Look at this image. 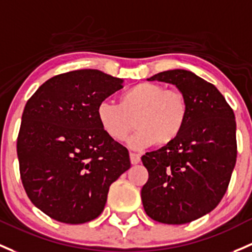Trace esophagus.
Instances as JSON below:
<instances>
[{
  "label": "esophagus",
  "mask_w": 252,
  "mask_h": 252,
  "mask_svg": "<svg viewBox=\"0 0 252 252\" xmlns=\"http://www.w3.org/2000/svg\"><path fill=\"white\" fill-rule=\"evenodd\" d=\"M130 161L131 164L140 163V156L136 155V153H130Z\"/></svg>",
  "instance_id": "obj_1"
}]
</instances>
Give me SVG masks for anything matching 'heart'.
Returning a JSON list of instances; mask_svg holds the SVG:
<instances>
[{"label":"heart","mask_w":252,"mask_h":252,"mask_svg":"<svg viewBox=\"0 0 252 252\" xmlns=\"http://www.w3.org/2000/svg\"><path fill=\"white\" fill-rule=\"evenodd\" d=\"M189 111V100L180 89L142 82L124 92L119 105L107 100L99 102L96 117L105 134L115 141H124L135 122L139 130L129 139V146L142 150L174 142L186 126Z\"/></svg>","instance_id":"obj_1"}]
</instances>
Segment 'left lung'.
<instances>
[{
	"mask_svg": "<svg viewBox=\"0 0 252 252\" xmlns=\"http://www.w3.org/2000/svg\"><path fill=\"white\" fill-rule=\"evenodd\" d=\"M148 81L175 84L189 111L174 142L141 157L148 171L142 204L155 221L189 223L214 210L228 189L237 161L234 112L214 84L190 71H164Z\"/></svg>",
	"mask_w": 252,
	"mask_h": 252,
	"instance_id": "left-lung-1",
	"label": "left lung"
}]
</instances>
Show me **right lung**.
<instances>
[{
	"label": "right lung",
	"instance_id": "1",
	"mask_svg": "<svg viewBox=\"0 0 252 252\" xmlns=\"http://www.w3.org/2000/svg\"><path fill=\"white\" fill-rule=\"evenodd\" d=\"M99 70H76L44 82L28 100L17 140L20 179L33 205L78 224L102 213L111 184L130 168L129 152L105 134L99 102L123 88Z\"/></svg>",
	"mask_w": 252,
	"mask_h": 252
}]
</instances>
